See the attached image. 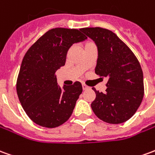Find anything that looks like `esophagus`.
I'll list each match as a JSON object with an SVG mask.
<instances>
[{
  "label": "esophagus",
  "mask_w": 155,
  "mask_h": 155,
  "mask_svg": "<svg viewBox=\"0 0 155 155\" xmlns=\"http://www.w3.org/2000/svg\"><path fill=\"white\" fill-rule=\"evenodd\" d=\"M82 88H83V90H87L89 88V86H87L85 84H82Z\"/></svg>",
  "instance_id": "34e87169"
}]
</instances>
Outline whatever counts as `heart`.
I'll return each instance as SVG.
<instances>
[{"label":"heart","instance_id":"heart-1","mask_svg":"<svg viewBox=\"0 0 155 155\" xmlns=\"http://www.w3.org/2000/svg\"><path fill=\"white\" fill-rule=\"evenodd\" d=\"M87 44H88V43H87Z\"/></svg>","mask_w":155,"mask_h":155}]
</instances>
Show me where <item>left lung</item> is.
Instances as JSON below:
<instances>
[{
	"label": "left lung",
	"instance_id": "1",
	"mask_svg": "<svg viewBox=\"0 0 155 155\" xmlns=\"http://www.w3.org/2000/svg\"><path fill=\"white\" fill-rule=\"evenodd\" d=\"M81 30L98 48L96 74L108 77L106 92L92 88L96 93L91 103L93 111L105 123H124L134 115L143 98L141 65L133 51L114 32L98 27Z\"/></svg>",
	"mask_w": 155,
	"mask_h": 155
}]
</instances>
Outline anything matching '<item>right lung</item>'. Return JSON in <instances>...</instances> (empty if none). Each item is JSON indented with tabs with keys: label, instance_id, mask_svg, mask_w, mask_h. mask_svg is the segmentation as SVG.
Wrapping results in <instances>:
<instances>
[{
	"label": "right lung",
	"instance_id": "obj_1",
	"mask_svg": "<svg viewBox=\"0 0 155 155\" xmlns=\"http://www.w3.org/2000/svg\"><path fill=\"white\" fill-rule=\"evenodd\" d=\"M86 38L81 29L52 28L25 54L17 76V92L21 107L33 123L54 128L70 117L82 85L76 81L61 89L55 73L65 64L70 46Z\"/></svg>",
	"mask_w": 155,
	"mask_h": 155
}]
</instances>
